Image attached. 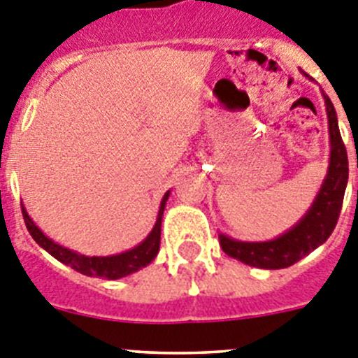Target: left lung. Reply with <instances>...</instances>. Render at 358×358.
Listing matches in <instances>:
<instances>
[{
	"label": "left lung",
	"instance_id": "left-lung-1",
	"mask_svg": "<svg viewBox=\"0 0 358 358\" xmlns=\"http://www.w3.org/2000/svg\"><path fill=\"white\" fill-rule=\"evenodd\" d=\"M305 75V73H303ZM308 77V75H305ZM330 132V164L317 197L296 226L267 242H240L220 233L218 240L227 256L258 268H285L327 242L337 226L348 185V154L341 138L337 113L328 94L322 93Z\"/></svg>",
	"mask_w": 358,
	"mask_h": 358
}]
</instances>
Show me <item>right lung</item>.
I'll list each match as a JSON object with an SVG mask.
<instances>
[{"instance_id":"obj_1","label":"right lung","mask_w":358,"mask_h":358,"mask_svg":"<svg viewBox=\"0 0 358 358\" xmlns=\"http://www.w3.org/2000/svg\"><path fill=\"white\" fill-rule=\"evenodd\" d=\"M169 197L170 192H166V194L163 195V199H161L157 220L156 224H154V227H152L150 233H148L147 238L141 243H138L136 248L113 256H85L80 255V252L64 248L61 243L53 242L52 238H48V236L44 235L43 231L36 226V222H34L30 218V215H28L27 208L21 206V210H23L24 224H27V229L31 235V238L36 240L44 251H48L55 260L62 262L64 265H69V267L75 268L77 273L84 274V276L103 278V280H120V278H125L129 276V274L136 273V271H140V268L147 267V265L156 258L157 252H159L161 220H163V211L164 206H166Z\"/></svg>"}]
</instances>
